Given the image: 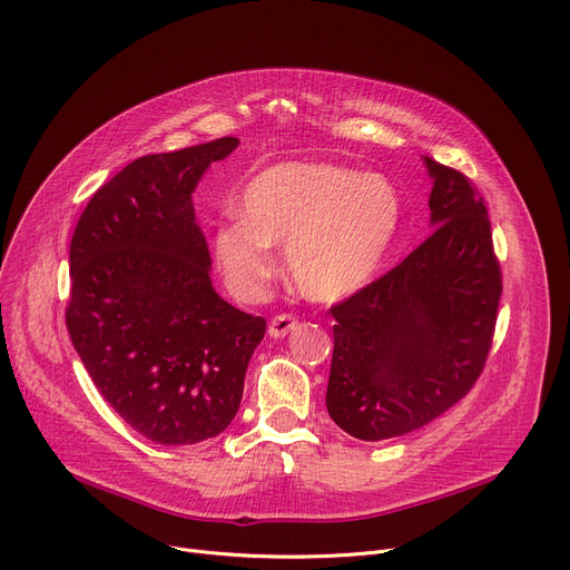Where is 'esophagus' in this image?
<instances>
[{"label": "esophagus", "instance_id": "obj_1", "mask_svg": "<svg viewBox=\"0 0 570 570\" xmlns=\"http://www.w3.org/2000/svg\"><path fill=\"white\" fill-rule=\"evenodd\" d=\"M298 326V320L289 313H283V315H276L269 324V335L272 337H285L289 331H294Z\"/></svg>", "mask_w": 570, "mask_h": 570}]
</instances>
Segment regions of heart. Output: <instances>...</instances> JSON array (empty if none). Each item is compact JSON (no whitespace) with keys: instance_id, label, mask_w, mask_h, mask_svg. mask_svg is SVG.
<instances>
[{"instance_id":"obj_1","label":"heart","mask_w":570,"mask_h":570,"mask_svg":"<svg viewBox=\"0 0 570 570\" xmlns=\"http://www.w3.org/2000/svg\"><path fill=\"white\" fill-rule=\"evenodd\" d=\"M237 218L214 233V255L239 298H257L276 274L269 246H285L296 289L313 301L358 292L376 274L402 224V198L383 175L287 161L242 189Z\"/></svg>"}]
</instances>
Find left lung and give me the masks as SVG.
<instances>
[{"label": "left lung", "mask_w": 570, "mask_h": 570, "mask_svg": "<svg viewBox=\"0 0 570 570\" xmlns=\"http://www.w3.org/2000/svg\"><path fill=\"white\" fill-rule=\"evenodd\" d=\"M433 233L395 269L331 305L326 406L361 441L415 431L484 372L502 296L484 198L465 173L424 157Z\"/></svg>", "instance_id": "obj_1"}]
</instances>
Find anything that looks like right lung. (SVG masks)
Returning <instances> with one entry per match:
<instances>
[{
    "label": "right lung",
    "mask_w": 570,
    "mask_h": 570,
    "mask_svg": "<svg viewBox=\"0 0 570 570\" xmlns=\"http://www.w3.org/2000/svg\"><path fill=\"white\" fill-rule=\"evenodd\" d=\"M235 137L146 155L105 183L70 242L66 326L105 402L148 441L194 445L237 415L265 317L226 303L191 191Z\"/></svg>",
    "instance_id": "add662e5"
}]
</instances>
